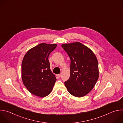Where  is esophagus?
<instances>
[{
    "mask_svg": "<svg viewBox=\"0 0 123 123\" xmlns=\"http://www.w3.org/2000/svg\"><path fill=\"white\" fill-rule=\"evenodd\" d=\"M56 76L58 78H60L61 76V74H57L56 75Z\"/></svg>",
    "mask_w": 123,
    "mask_h": 123,
    "instance_id": "34e87169",
    "label": "esophagus"
}]
</instances>
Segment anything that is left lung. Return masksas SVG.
<instances>
[{
	"instance_id": "obj_1",
	"label": "left lung",
	"mask_w": 123,
	"mask_h": 123,
	"mask_svg": "<svg viewBox=\"0 0 123 123\" xmlns=\"http://www.w3.org/2000/svg\"><path fill=\"white\" fill-rule=\"evenodd\" d=\"M71 59L70 77L64 84L72 95L81 97L94 87L99 77L97 59L93 52L76 42L61 45Z\"/></svg>"
}]
</instances>
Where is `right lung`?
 <instances>
[{
	"instance_id": "obj_1",
	"label": "right lung",
	"mask_w": 123,
	"mask_h": 123,
	"mask_svg": "<svg viewBox=\"0 0 123 123\" xmlns=\"http://www.w3.org/2000/svg\"><path fill=\"white\" fill-rule=\"evenodd\" d=\"M57 45L42 43L29 49L22 62V82L28 91L40 97L51 92L56 78L50 69L48 59Z\"/></svg>"
}]
</instances>
